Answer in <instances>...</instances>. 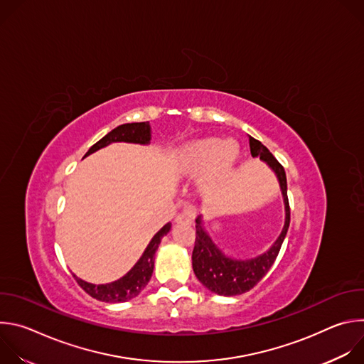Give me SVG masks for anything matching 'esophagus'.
I'll return each instance as SVG.
<instances>
[{
    "instance_id": "1",
    "label": "esophagus",
    "mask_w": 364,
    "mask_h": 364,
    "mask_svg": "<svg viewBox=\"0 0 364 364\" xmlns=\"http://www.w3.org/2000/svg\"><path fill=\"white\" fill-rule=\"evenodd\" d=\"M176 223H186V225H190L191 223V218L187 215V213H178L176 216Z\"/></svg>"
}]
</instances>
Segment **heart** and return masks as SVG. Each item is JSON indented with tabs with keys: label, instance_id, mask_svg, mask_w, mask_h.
Returning a JSON list of instances; mask_svg holds the SVG:
<instances>
[{
	"label": "heart",
	"instance_id": "b5f03b06",
	"mask_svg": "<svg viewBox=\"0 0 364 364\" xmlns=\"http://www.w3.org/2000/svg\"><path fill=\"white\" fill-rule=\"evenodd\" d=\"M239 159L240 149L233 139L207 136L183 146L176 155L174 168L178 176L187 178L207 173L200 193L213 196L233 177Z\"/></svg>",
	"mask_w": 364,
	"mask_h": 364
}]
</instances>
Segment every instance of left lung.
Segmentation results:
<instances>
[{
	"label": "left lung",
	"mask_w": 364,
	"mask_h": 364,
	"mask_svg": "<svg viewBox=\"0 0 364 364\" xmlns=\"http://www.w3.org/2000/svg\"><path fill=\"white\" fill-rule=\"evenodd\" d=\"M249 146L252 157H259L265 161L279 181L285 205V223L281 235L265 253L243 261V259H233L226 256L222 249L212 240L209 233L205 232L203 226V216L196 219V245L191 256L193 271L197 279L207 289L225 296L247 292L268 274L287 236L291 219L287 193V176L284 167L277 161V159L261 141L249 136Z\"/></svg>",
	"instance_id": "8db88e82"
}]
</instances>
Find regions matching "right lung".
<instances>
[{"mask_svg": "<svg viewBox=\"0 0 364 364\" xmlns=\"http://www.w3.org/2000/svg\"><path fill=\"white\" fill-rule=\"evenodd\" d=\"M151 141V127L149 122H132V124H124L112 129L109 134H107L102 139H99L95 145L89 148L85 157L93 154L95 151L108 146L112 142H132V144H142L146 145ZM83 157V159H85ZM171 230V223L164 225L157 233L154 235L148 246L145 247L142 256L138 259V262L131 268L129 272H127L122 278L118 281L109 282V284H90L86 282L76 275L75 279L77 284L93 298L103 301V302H125L128 299H132L139 295V292L146 287V284L151 279L152 271H154V259L155 252H157L161 239Z\"/></svg>", "mask_w": 364, "mask_h": 364, "instance_id": "add662e5", "label": "right lung"}]
</instances>
